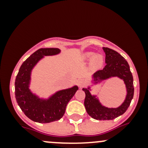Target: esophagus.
I'll use <instances>...</instances> for the list:
<instances>
[{
	"instance_id": "34e87169",
	"label": "esophagus",
	"mask_w": 148,
	"mask_h": 148,
	"mask_svg": "<svg viewBox=\"0 0 148 148\" xmlns=\"http://www.w3.org/2000/svg\"><path fill=\"white\" fill-rule=\"evenodd\" d=\"M86 83H85V81L84 79H79L78 80V85L80 88H82L85 86Z\"/></svg>"
}]
</instances>
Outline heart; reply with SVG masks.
<instances>
[{
  "instance_id": "b5f03b06",
  "label": "heart",
  "mask_w": 148,
  "mask_h": 148,
  "mask_svg": "<svg viewBox=\"0 0 148 148\" xmlns=\"http://www.w3.org/2000/svg\"><path fill=\"white\" fill-rule=\"evenodd\" d=\"M82 60L86 62H90V66L95 70L100 69L104 64V59L102 55L95 54L92 51L85 52L83 53Z\"/></svg>"
}]
</instances>
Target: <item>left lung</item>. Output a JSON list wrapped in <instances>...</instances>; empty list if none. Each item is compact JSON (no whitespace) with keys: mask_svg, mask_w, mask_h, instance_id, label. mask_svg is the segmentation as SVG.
<instances>
[{"mask_svg":"<svg viewBox=\"0 0 148 148\" xmlns=\"http://www.w3.org/2000/svg\"><path fill=\"white\" fill-rule=\"evenodd\" d=\"M105 53V63L102 70H99L92 76V85H96L112 77H118L123 80L125 84L127 95L123 103L116 108H109L99 102L96 95H92L91 86L83 88L85 92L84 107L89 116L97 120H111L117 118L126 112L134 95L133 77L130 66L125 58L111 49L103 47Z\"/></svg>","mask_w":148,"mask_h":148,"instance_id":"left-lung-1","label":"left lung"}]
</instances>
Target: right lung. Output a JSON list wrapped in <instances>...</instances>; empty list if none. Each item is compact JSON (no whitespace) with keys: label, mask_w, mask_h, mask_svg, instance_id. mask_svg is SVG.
Instances as JSON below:
<instances>
[{"label":"right lung","mask_w":148,"mask_h":148,"mask_svg":"<svg viewBox=\"0 0 148 148\" xmlns=\"http://www.w3.org/2000/svg\"><path fill=\"white\" fill-rule=\"evenodd\" d=\"M57 48L40 49L34 52L22 64L15 81L16 102L25 114L34 122L49 123L59 120L65 113L70 99L78 90L77 85L57 91L48 98H41L30 89L31 72L40 60L47 56L60 53Z\"/></svg>","instance_id":"1"}]
</instances>
